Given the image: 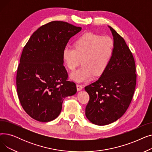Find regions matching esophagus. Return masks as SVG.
<instances>
[{
	"label": "esophagus",
	"mask_w": 152,
	"mask_h": 152,
	"mask_svg": "<svg viewBox=\"0 0 152 152\" xmlns=\"http://www.w3.org/2000/svg\"><path fill=\"white\" fill-rule=\"evenodd\" d=\"M76 87H77V91H80L83 89V87L82 85H80V84H77L76 85Z\"/></svg>",
	"instance_id": "obj_1"
}]
</instances>
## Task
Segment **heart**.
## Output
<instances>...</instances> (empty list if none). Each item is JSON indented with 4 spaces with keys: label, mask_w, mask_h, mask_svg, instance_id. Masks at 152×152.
<instances>
[{
    "label": "heart",
    "mask_w": 152,
    "mask_h": 152,
    "mask_svg": "<svg viewBox=\"0 0 152 152\" xmlns=\"http://www.w3.org/2000/svg\"><path fill=\"white\" fill-rule=\"evenodd\" d=\"M113 51L114 42L111 37L86 33L76 40L74 48L66 47L63 49L62 57L70 70H74L82 59L83 66L71 73L70 78L83 83L105 71Z\"/></svg>",
    "instance_id": "b5f03b06"
}]
</instances>
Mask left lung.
Here are the masks:
<instances>
[{"label": "left lung", "instance_id": "1", "mask_svg": "<svg viewBox=\"0 0 152 152\" xmlns=\"http://www.w3.org/2000/svg\"><path fill=\"white\" fill-rule=\"evenodd\" d=\"M114 51L105 71L97 81L85 87L90 99L86 116L94 124L104 126L120 118L128 108L136 85L135 64L124 39L108 26Z\"/></svg>", "mask_w": 152, "mask_h": 152}]
</instances>
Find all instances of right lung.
Returning a JSON list of instances; mask_svg holds the SVG:
<instances>
[{
  "instance_id": "1",
  "label": "right lung",
  "mask_w": 152,
  "mask_h": 152,
  "mask_svg": "<svg viewBox=\"0 0 152 152\" xmlns=\"http://www.w3.org/2000/svg\"><path fill=\"white\" fill-rule=\"evenodd\" d=\"M81 29L51 21L38 28L23 48L17 73L18 96L24 110L38 121L57 118L64 99L77 92L76 84L67 81L62 53Z\"/></svg>"
}]
</instances>
